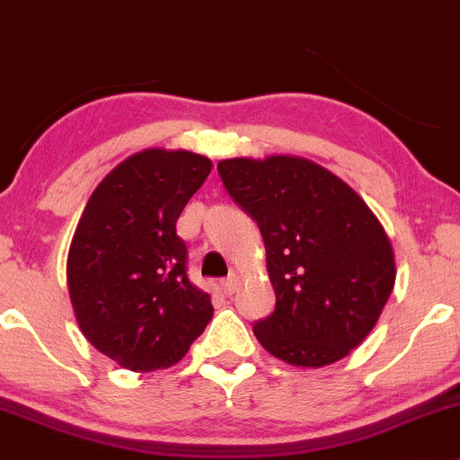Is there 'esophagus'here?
<instances>
[{
	"label": "esophagus",
	"mask_w": 460,
	"mask_h": 460,
	"mask_svg": "<svg viewBox=\"0 0 460 460\" xmlns=\"http://www.w3.org/2000/svg\"><path fill=\"white\" fill-rule=\"evenodd\" d=\"M237 288H240V277H237L235 272H231L229 277H226L225 281H223V289H225V294H229V296H231V294H235V292H237Z\"/></svg>",
	"instance_id": "obj_1"
}]
</instances>
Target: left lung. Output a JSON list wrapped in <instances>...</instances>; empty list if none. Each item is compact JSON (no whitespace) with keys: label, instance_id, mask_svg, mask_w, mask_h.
Segmentation results:
<instances>
[{"label":"left lung","instance_id":"8db88e82","mask_svg":"<svg viewBox=\"0 0 460 460\" xmlns=\"http://www.w3.org/2000/svg\"><path fill=\"white\" fill-rule=\"evenodd\" d=\"M218 175L266 244L277 307L252 326L260 344L298 367L350 355L395 283L392 242L366 200L305 157H234Z\"/></svg>","mask_w":460,"mask_h":460}]
</instances>
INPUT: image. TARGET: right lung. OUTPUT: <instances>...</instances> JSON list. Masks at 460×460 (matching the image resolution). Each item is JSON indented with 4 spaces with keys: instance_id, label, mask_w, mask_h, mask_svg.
<instances>
[{
    "instance_id": "1",
    "label": "right lung",
    "mask_w": 460,
    "mask_h": 460,
    "mask_svg": "<svg viewBox=\"0 0 460 460\" xmlns=\"http://www.w3.org/2000/svg\"><path fill=\"white\" fill-rule=\"evenodd\" d=\"M212 162L145 149L94 188L68 248L66 281L86 340L131 372L175 366L212 320L209 294L190 283L177 218Z\"/></svg>"
}]
</instances>
